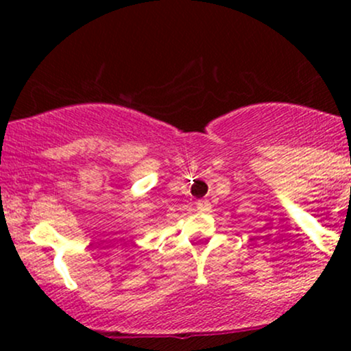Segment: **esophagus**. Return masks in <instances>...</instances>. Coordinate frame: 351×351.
Returning a JSON list of instances; mask_svg holds the SVG:
<instances>
[{"label":"esophagus","instance_id":"esophagus-1","mask_svg":"<svg viewBox=\"0 0 351 351\" xmlns=\"http://www.w3.org/2000/svg\"><path fill=\"white\" fill-rule=\"evenodd\" d=\"M196 208H198V211L201 213H208L209 209H211V204H209V201L206 199H199L198 203H196Z\"/></svg>","mask_w":351,"mask_h":351}]
</instances>
